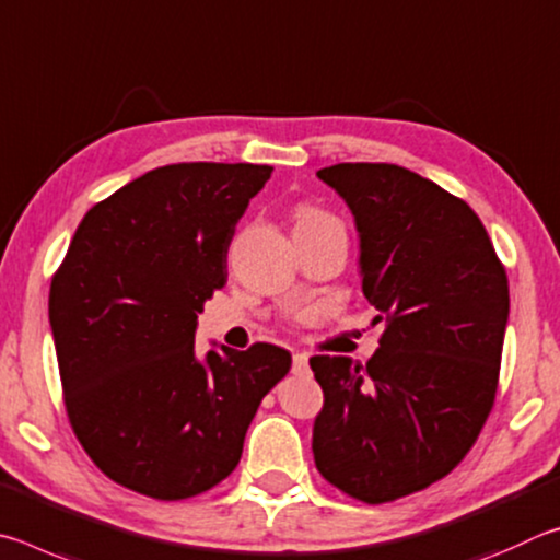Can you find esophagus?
<instances>
[{
  "label": "esophagus",
  "mask_w": 560,
  "mask_h": 560,
  "mask_svg": "<svg viewBox=\"0 0 560 560\" xmlns=\"http://www.w3.org/2000/svg\"><path fill=\"white\" fill-rule=\"evenodd\" d=\"M310 369V357L305 354V351H298L295 357H292V374H307Z\"/></svg>",
  "instance_id": "obj_1"
}]
</instances>
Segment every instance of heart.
I'll return each instance as SVG.
<instances>
[{
	"label": "heart",
	"mask_w": 560,
	"mask_h": 560,
	"mask_svg": "<svg viewBox=\"0 0 560 560\" xmlns=\"http://www.w3.org/2000/svg\"><path fill=\"white\" fill-rule=\"evenodd\" d=\"M292 225H295V235H307V233H325V231H345V223H341L335 213H329L322 206L312 201H300L292 206Z\"/></svg>",
	"instance_id": "b5f03b06"
}]
</instances>
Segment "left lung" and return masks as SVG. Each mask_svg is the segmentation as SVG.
I'll return each instance as SVG.
<instances>
[{
	"label": "left lung",
	"instance_id": "1",
	"mask_svg": "<svg viewBox=\"0 0 560 560\" xmlns=\"http://www.w3.org/2000/svg\"><path fill=\"white\" fill-rule=\"evenodd\" d=\"M317 176L354 213L361 288L386 329L366 364L310 359L325 390L312 453L345 494L396 502L453 472L492 413L506 270L479 215L406 166L341 162Z\"/></svg>",
	"mask_w": 560,
	"mask_h": 560
}]
</instances>
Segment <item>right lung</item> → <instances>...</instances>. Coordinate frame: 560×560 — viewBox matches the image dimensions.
<instances>
[{"label": "right lung", "mask_w": 560, "mask_h": 560, "mask_svg": "<svg viewBox=\"0 0 560 560\" xmlns=\"http://www.w3.org/2000/svg\"><path fill=\"white\" fill-rule=\"evenodd\" d=\"M268 164L156 166L83 215L48 292L63 404L113 482L182 502L223 482L292 357L265 341L196 359L203 302Z\"/></svg>", "instance_id": "right-lung-1"}]
</instances>
